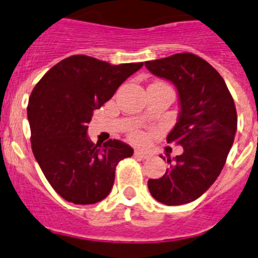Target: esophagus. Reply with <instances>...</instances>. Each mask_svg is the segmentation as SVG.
Wrapping results in <instances>:
<instances>
[{
	"label": "esophagus",
	"mask_w": 258,
	"mask_h": 258,
	"mask_svg": "<svg viewBox=\"0 0 258 258\" xmlns=\"http://www.w3.org/2000/svg\"><path fill=\"white\" fill-rule=\"evenodd\" d=\"M134 156L140 157V159H150L152 156V152L150 150H136Z\"/></svg>",
	"instance_id": "34e87169"
}]
</instances>
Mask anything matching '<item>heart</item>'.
Listing matches in <instances>:
<instances>
[{
    "instance_id": "obj_1",
    "label": "heart",
    "mask_w": 258,
    "mask_h": 258,
    "mask_svg": "<svg viewBox=\"0 0 258 258\" xmlns=\"http://www.w3.org/2000/svg\"><path fill=\"white\" fill-rule=\"evenodd\" d=\"M132 138L136 141H140V140H142L143 136L141 133H138V132H134V133H132Z\"/></svg>"
}]
</instances>
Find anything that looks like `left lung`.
I'll return each instance as SVG.
<instances>
[{
    "mask_svg": "<svg viewBox=\"0 0 258 258\" xmlns=\"http://www.w3.org/2000/svg\"><path fill=\"white\" fill-rule=\"evenodd\" d=\"M145 66L178 90L181 111L166 142L183 147L174 161L168 159L163 177L147 184L157 202L181 206L202 197L220 175L238 126L235 103L221 75L195 54L181 52Z\"/></svg>",
    "mask_w": 258,
    "mask_h": 258,
    "instance_id": "1",
    "label": "left lung"
}]
</instances>
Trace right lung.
Here are the masks:
<instances>
[{"mask_svg":"<svg viewBox=\"0 0 258 258\" xmlns=\"http://www.w3.org/2000/svg\"><path fill=\"white\" fill-rule=\"evenodd\" d=\"M142 66L72 55L50 68L32 90L27 107L32 151L51 187L67 202L85 206L103 200L118 161L133 155L121 141L95 145L86 132L93 111Z\"/></svg>","mask_w":258,"mask_h":258,"instance_id":"right-lung-1","label":"right lung"}]
</instances>
